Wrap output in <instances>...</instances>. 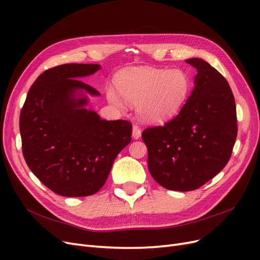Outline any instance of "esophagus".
<instances>
[{"instance_id":"34e87169","label":"esophagus","mask_w":260,"mask_h":260,"mask_svg":"<svg viewBox=\"0 0 260 260\" xmlns=\"http://www.w3.org/2000/svg\"><path fill=\"white\" fill-rule=\"evenodd\" d=\"M141 129L138 127V125H133V128H132V137H133V139L135 140H138V139H140L141 138Z\"/></svg>"}]
</instances>
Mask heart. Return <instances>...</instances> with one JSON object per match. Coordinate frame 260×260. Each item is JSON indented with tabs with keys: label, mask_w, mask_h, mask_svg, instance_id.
<instances>
[{
	"label": "heart",
	"mask_w": 260,
	"mask_h": 260,
	"mask_svg": "<svg viewBox=\"0 0 260 260\" xmlns=\"http://www.w3.org/2000/svg\"><path fill=\"white\" fill-rule=\"evenodd\" d=\"M117 90L130 103L137 104L141 119L161 123L171 119L182 107L190 91V80L181 69L135 67L123 70L116 78ZM112 103L123 107L122 100L108 91Z\"/></svg>",
	"instance_id": "obj_1"
}]
</instances>
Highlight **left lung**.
<instances>
[{
    "mask_svg": "<svg viewBox=\"0 0 260 260\" xmlns=\"http://www.w3.org/2000/svg\"><path fill=\"white\" fill-rule=\"evenodd\" d=\"M194 89L179 114L164 125L147 128V166L157 183L172 191H193L221 171L238 136L237 107L224 77L202 58Z\"/></svg>",
    "mask_w": 260,
    "mask_h": 260,
    "instance_id": "obj_1",
    "label": "left lung"
}]
</instances>
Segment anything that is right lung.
Returning <instances> with one entry per match:
<instances>
[{"instance_id":"obj_1","label":"right lung","mask_w":260,"mask_h":260,"mask_svg":"<svg viewBox=\"0 0 260 260\" xmlns=\"http://www.w3.org/2000/svg\"><path fill=\"white\" fill-rule=\"evenodd\" d=\"M100 69L98 64H64L45 70L21 108L25 160L46 187L61 196L95 194L131 141L129 121H107L86 108L88 95L100 92L79 79Z\"/></svg>"}]
</instances>
